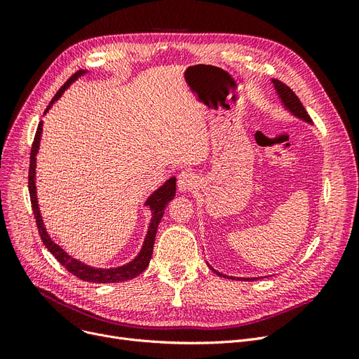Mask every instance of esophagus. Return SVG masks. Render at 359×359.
Instances as JSON below:
<instances>
[{
  "label": "esophagus",
  "instance_id": "obj_1",
  "mask_svg": "<svg viewBox=\"0 0 359 359\" xmlns=\"http://www.w3.org/2000/svg\"><path fill=\"white\" fill-rule=\"evenodd\" d=\"M198 180L191 170H181L178 175V190L180 191H190L196 189Z\"/></svg>",
  "mask_w": 359,
  "mask_h": 359
}]
</instances>
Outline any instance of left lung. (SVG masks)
Segmentation results:
<instances>
[{"label": "left lung", "mask_w": 359, "mask_h": 359, "mask_svg": "<svg viewBox=\"0 0 359 359\" xmlns=\"http://www.w3.org/2000/svg\"><path fill=\"white\" fill-rule=\"evenodd\" d=\"M273 83H274V88L277 90V93H278V97L281 99V102H283V104L287 107V109L295 115V116H298V118H301V119H304V121H307V123H311V118H310V115L307 114V111H306V107L302 106V103L299 102V99L297 97V94L293 93L289 86L286 85V83H283V82H280V81H277V79H273ZM215 274H219V276H222V277H226V276H223V274H220L219 271H215L214 268H211ZM232 280H235V277H231ZM236 280H240V278H236ZM247 280H255V278H247Z\"/></svg>", "instance_id": "obj_1"}]
</instances>
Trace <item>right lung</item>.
<instances>
[{"instance_id": "obj_1", "label": "right lung", "mask_w": 359, "mask_h": 359, "mask_svg": "<svg viewBox=\"0 0 359 359\" xmlns=\"http://www.w3.org/2000/svg\"><path fill=\"white\" fill-rule=\"evenodd\" d=\"M85 72L79 70L76 72L73 76H70V79L64 83L60 91L55 94V97L50 100L48 109L50 107V104L55 102L58 97L66 91L67 86L79 78L81 74H83ZM48 109L45 112H48ZM40 135H41V123H39L37 127V132L34 136V142L31 145V156H29V169H28V190H29V198H31V206H32V212H34V219L37 223V229L40 233V238L43 244L46 245V248L49 252L55 256V259L58 262L66 268L69 273H72L73 276H76L78 278L83 280V281H93V283H118V281H126L130 278H135L136 276L142 274L144 271L148 268L149 265V260L151 256H153V248H154V241H156V233H157V227L158 223L161 220L163 214H165V208L166 205L175 198V190H177V181L175 178H170L166 181V184H163V186L154 193L151 194L147 201V205L153 211V219H151L149 227H148V233L147 238L144 241L142 248H140V253L132 260V262H128L127 265L123 266H118V268H111V269H102V268H93L85 265L79 260L73 259L72 256H69L64 250L53 243L45 226H43L41 222V217H40V211H39V205H37V196H36V181H34V175H36V154L39 151V144H40Z\"/></svg>"}]
</instances>
